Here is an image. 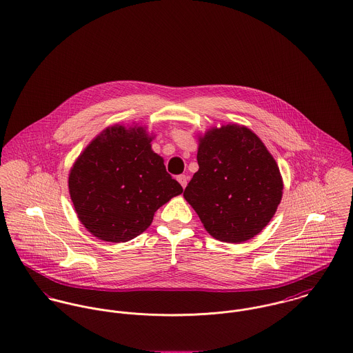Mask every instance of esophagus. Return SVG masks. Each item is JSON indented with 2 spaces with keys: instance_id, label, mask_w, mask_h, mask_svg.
<instances>
[{
  "instance_id": "34e87169",
  "label": "esophagus",
  "mask_w": 353,
  "mask_h": 353,
  "mask_svg": "<svg viewBox=\"0 0 353 353\" xmlns=\"http://www.w3.org/2000/svg\"><path fill=\"white\" fill-rule=\"evenodd\" d=\"M178 182L181 183V186L185 189L188 186V176L186 175H178Z\"/></svg>"
}]
</instances>
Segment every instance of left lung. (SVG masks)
I'll return each mask as SVG.
<instances>
[{"label":"left lung","instance_id":"left-lung-1","mask_svg":"<svg viewBox=\"0 0 353 353\" xmlns=\"http://www.w3.org/2000/svg\"><path fill=\"white\" fill-rule=\"evenodd\" d=\"M198 171L183 196L205 229L224 243H243L263 230L282 199L279 167L251 129L237 124L199 137Z\"/></svg>","mask_w":353,"mask_h":353}]
</instances>
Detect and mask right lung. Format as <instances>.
Wrapping results in <instances>:
<instances>
[{"label":"right lung","instance_id":"right-lung-1","mask_svg":"<svg viewBox=\"0 0 353 353\" xmlns=\"http://www.w3.org/2000/svg\"><path fill=\"white\" fill-rule=\"evenodd\" d=\"M152 139L143 127H109L74 163L70 196L79 221L99 240L134 239L161 206L183 192L152 151Z\"/></svg>","mask_w":353,"mask_h":353}]
</instances>
